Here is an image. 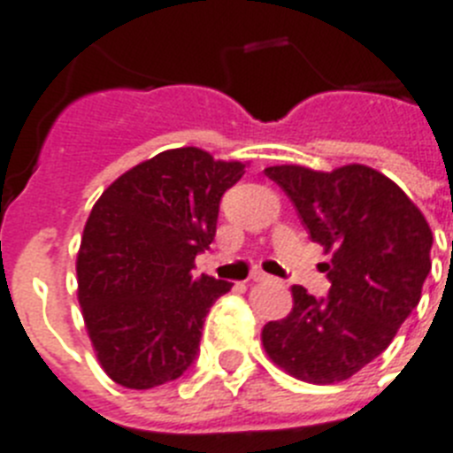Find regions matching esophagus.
<instances>
[{"instance_id": "34e87169", "label": "esophagus", "mask_w": 453, "mask_h": 453, "mask_svg": "<svg viewBox=\"0 0 453 453\" xmlns=\"http://www.w3.org/2000/svg\"><path fill=\"white\" fill-rule=\"evenodd\" d=\"M250 279H251V281H270L272 276L265 274V272H261V270H256V272H251Z\"/></svg>"}]
</instances>
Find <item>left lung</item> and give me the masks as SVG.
I'll use <instances>...</instances> for the list:
<instances>
[{"label": "left lung", "mask_w": 453, "mask_h": 453, "mask_svg": "<svg viewBox=\"0 0 453 453\" xmlns=\"http://www.w3.org/2000/svg\"><path fill=\"white\" fill-rule=\"evenodd\" d=\"M313 242L331 254L329 297L292 286V311L263 326L274 365L299 381H345L381 354L422 297L434 234L406 192L367 165L265 167Z\"/></svg>", "instance_id": "obj_1"}]
</instances>
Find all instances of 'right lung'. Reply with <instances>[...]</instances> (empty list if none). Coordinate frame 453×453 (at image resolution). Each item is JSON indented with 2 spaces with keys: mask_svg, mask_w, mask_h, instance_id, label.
<instances>
[{
  "mask_svg": "<svg viewBox=\"0 0 453 453\" xmlns=\"http://www.w3.org/2000/svg\"><path fill=\"white\" fill-rule=\"evenodd\" d=\"M242 174L245 163L179 147L124 172L92 206L77 295L99 365L119 386H163L197 358L203 318L231 283L195 279V256L213 242L219 199Z\"/></svg>",
  "mask_w": 453,
  "mask_h": 453,
  "instance_id": "obj_1",
  "label": "right lung"
}]
</instances>
